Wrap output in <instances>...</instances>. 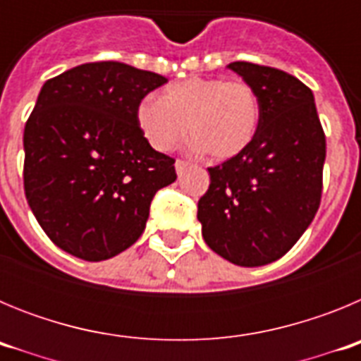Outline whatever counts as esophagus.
<instances>
[{"mask_svg": "<svg viewBox=\"0 0 361 361\" xmlns=\"http://www.w3.org/2000/svg\"><path fill=\"white\" fill-rule=\"evenodd\" d=\"M186 168H188V162L186 161H180V159H177V161H175V171H177V175L183 173V171L186 170Z\"/></svg>", "mask_w": 361, "mask_h": 361, "instance_id": "obj_1", "label": "esophagus"}]
</instances>
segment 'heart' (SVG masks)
<instances>
[{
    "label": "heart",
    "instance_id": "obj_1",
    "mask_svg": "<svg viewBox=\"0 0 361 361\" xmlns=\"http://www.w3.org/2000/svg\"><path fill=\"white\" fill-rule=\"evenodd\" d=\"M260 103L253 86L219 78H191L170 85L161 101L146 99L137 110L142 135L157 152L186 139L215 161H228L253 141Z\"/></svg>",
    "mask_w": 361,
    "mask_h": 361
}]
</instances>
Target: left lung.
<instances>
[{
    "label": "left lung",
    "mask_w": 361,
    "mask_h": 361,
    "mask_svg": "<svg viewBox=\"0 0 361 361\" xmlns=\"http://www.w3.org/2000/svg\"><path fill=\"white\" fill-rule=\"evenodd\" d=\"M228 68L257 92L260 121L244 152L208 168L197 219L216 255L258 267L288 253L317 215L325 135L314 95L295 75L245 61Z\"/></svg>",
    "instance_id": "8db88e82"
}]
</instances>
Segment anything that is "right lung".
Listing matches in <instances>:
<instances>
[{
  "label": "right lung",
  "instance_id": "obj_1",
  "mask_svg": "<svg viewBox=\"0 0 361 361\" xmlns=\"http://www.w3.org/2000/svg\"><path fill=\"white\" fill-rule=\"evenodd\" d=\"M168 79L117 61L49 79L23 133L28 206L50 240L99 262L145 231L149 204L175 183L173 159L149 146L137 110Z\"/></svg>",
  "mask_w": 361,
  "mask_h": 361
}]
</instances>
